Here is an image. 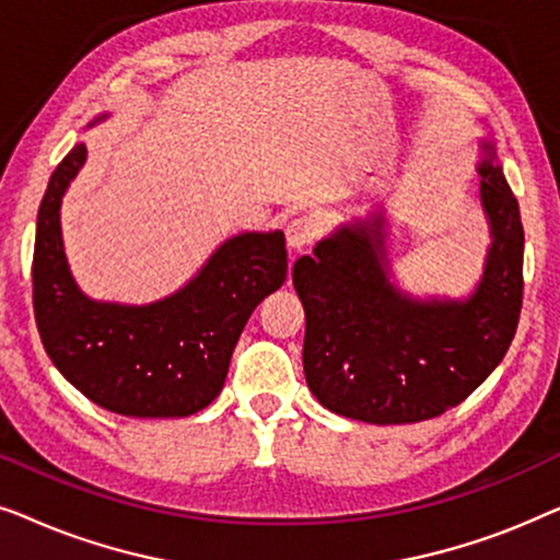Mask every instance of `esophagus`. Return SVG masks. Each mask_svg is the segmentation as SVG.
<instances>
[{
	"instance_id": "esophagus-1",
	"label": "esophagus",
	"mask_w": 560,
	"mask_h": 560,
	"mask_svg": "<svg viewBox=\"0 0 560 560\" xmlns=\"http://www.w3.org/2000/svg\"><path fill=\"white\" fill-rule=\"evenodd\" d=\"M285 236H288V247L293 252H301L303 247H308L313 236H316V221L311 217L290 219L285 226Z\"/></svg>"
}]
</instances>
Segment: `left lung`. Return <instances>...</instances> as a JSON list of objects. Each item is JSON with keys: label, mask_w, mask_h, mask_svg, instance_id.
Masks as SVG:
<instances>
[{"label": "left lung", "mask_w": 560, "mask_h": 560, "mask_svg": "<svg viewBox=\"0 0 560 560\" xmlns=\"http://www.w3.org/2000/svg\"><path fill=\"white\" fill-rule=\"evenodd\" d=\"M477 171L492 244L466 298H416L395 285L382 209L295 262L305 382L336 416L420 423L466 400L508 354L523 308L525 234L494 142H481Z\"/></svg>", "instance_id": "1"}]
</instances>
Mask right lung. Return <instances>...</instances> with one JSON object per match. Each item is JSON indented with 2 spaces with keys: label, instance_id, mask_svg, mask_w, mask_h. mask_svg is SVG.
Listing matches in <instances>:
<instances>
[{
  "label": "right lung",
  "instance_id": "1",
  "mask_svg": "<svg viewBox=\"0 0 560 560\" xmlns=\"http://www.w3.org/2000/svg\"><path fill=\"white\" fill-rule=\"evenodd\" d=\"M109 119L102 114L89 127ZM86 163L75 144L52 171L37 211L33 305L43 347L98 408L129 418H186L217 400L252 311L288 275L285 234L226 240L173 295L148 305L94 301L75 285L60 203Z\"/></svg>",
  "mask_w": 560,
  "mask_h": 560
}]
</instances>
